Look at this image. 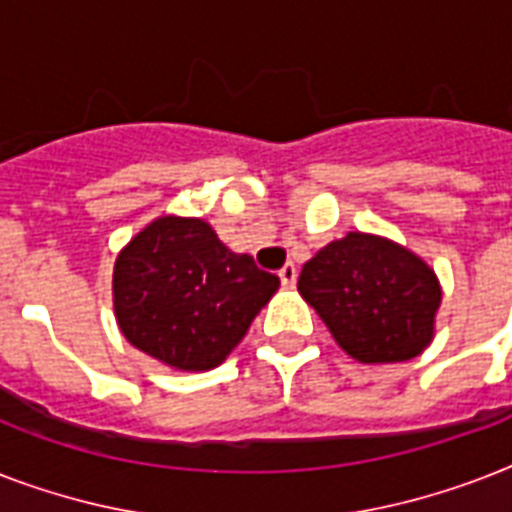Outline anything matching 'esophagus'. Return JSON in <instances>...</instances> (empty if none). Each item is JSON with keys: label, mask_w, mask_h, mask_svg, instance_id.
I'll use <instances>...</instances> for the list:
<instances>
[{"label": "esophagus", "mask_w": 512, "mask_h": 512, "mask_svg": "<svg viewBox=\"0 0 512 512\" xmlns=\"http://www.w3.org/2000/svg\"><path fill=\"white\" fill-rule=\"evenodd\" d=\"M279 279L284 287H295V281H297V268L292 263H287L284 268L279 271Z\"/></svg>", "instance_id": "esophagus-1"}]
</instances>
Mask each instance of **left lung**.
<instances>
[{"label":"left lung","instance_id":"left-lung-1","mask_svg":"<svg viewBox=\"0 0 512 512\" xmlns=\"http://www.w3.org/2000/svg\"><path fill=\"white\" fill-rule=\"evenodd\" d=\"M300 295L348 356L396 364L433 340L441 284L422 257L372 233H348L303 265Z\"/></svg>","mask_w":512,"mask_h":512}]
</instances>
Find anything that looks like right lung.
<instances>
[{
	"label": "right lung",
	"instance_id": "1",
	"mask_svg": "<svg viewBox=\"0 0 512 512\" xmlns=\"http://www.w3.org/2000/svg\"><path fill=\"white\" fill-rule=\"evenodd\" d=\"M276 289L279 276L231 252L201 217H156L114 263L122 335L180 372L223 364Z\"/></svg>",
	"mask_w": 512,
	"mask_h": 512
}]
</instances>
